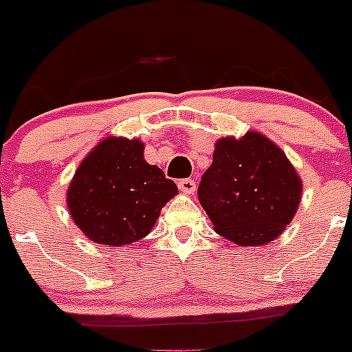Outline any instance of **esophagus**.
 Listing matches in <instances>:
<instances>
[{
    "mask_svg": "<svg viewBox=\"0 0 352 352\" xmlns=\"http://www.w3.org/2000/svg\"><path fill=\"white\" fill-rule=\"evenodd\" d=\"M179 189L182 190L184 194H194L196 190V182L192 179H182L179 180Z\"/></svg>",
    "mask_w": 352,
    "mask_h": 352,
    "instance_id": "1",
    "label": "esophagus"
}]
</instances>
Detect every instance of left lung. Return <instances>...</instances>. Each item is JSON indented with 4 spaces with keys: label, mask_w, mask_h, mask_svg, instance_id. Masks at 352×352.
<instances>
[{
    "label": "left lung",
    "mask_w": 352,
    "mask_h": 352,
    "mask_svg": "<svg viewBox=\"0 0 352 352\" xmlns=\"http://www.w3.org/2000/svg\"><path fill=\"white\" fill-rule=\"evenodd\" d=\"M197 197L219 235L255 247L278 239L294 218L301 180L272 141L248 131L216 143Z\"/></svg>",
    "instance_id": "8db88e82"
}]
</instances>
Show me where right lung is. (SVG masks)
<instances>
[{
	"mask_svg": "<svg viewBox=\"0 0 352 352\" xmlns=\"http://www.w3.org/2000/svg\"><path fill=\"white\" fill-rule=\"evenodd\" d=\"M143 150L138 140L107 138L78 166L67 189V208L91 242H138L179 192L162 168L144 162Z\"/></svg>",
	"mask_w": 352,
	"mask_h": 352,
	"instance_id": "right-lung-1",
	"label": "right lung"
}]
</instances>
